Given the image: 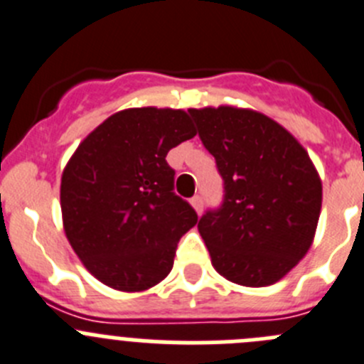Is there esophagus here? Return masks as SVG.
<instances>
[{"mask_svg": "<svg viewBox=\"0 0 364 364\" xmlns=\"http://www.w3.org/2000/svg\"><path fill=\"white\" fill-rule=\"evenodd\" d=\"M190 203H192V206L196 208V212H198V213L203 212V198H201V196H193L192 201H190Z\"/></svg>", "mask_w": 364, "mask_h": 364, "instance_id": "34e87169", "label": "esophagus"}]
</instances>
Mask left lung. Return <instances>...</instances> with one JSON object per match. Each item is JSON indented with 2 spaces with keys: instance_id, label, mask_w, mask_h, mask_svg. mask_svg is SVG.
Returning a JSON list of instances; mask_svg holds the SVG:
<instances>
[{
  "instance_id": "1",
  "label": "left lung",
  "mask_w": 364,
  "mask_h": 364,
  "mask_svg": "<svg viewBox=\"0 0 364 364\" xmlns=\"http://www.w3.org/2000/svg\"><path fill=\"white\" fill-rule=\"evenodd\" d=\"M215 158L223 203L198 228L224 278L262 287L289 273L311 247L321 181L305 149L271 118L230 105L190 109Z\"/></svg>"
}]
</instances>
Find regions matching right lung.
Returning <instances> with one entry per match:
<instances>
[{"instance_id": "right-lung-1", "label": "right lung", "mask_w": 364, "mask_h": 364, "mask_svg": "<svg viewBox=\"0 0 364 364\" xmlns=\"http://www.w3.org/2000/svg\"><path fill=\"white\" fill-rule=\"evenodd\" d=\"M196 136L181 109H125L98 125L64 168V232L91 274L118 291H144L174 266L198 223L174 192L166 154Z\"/></svg>"}]
</instances>
